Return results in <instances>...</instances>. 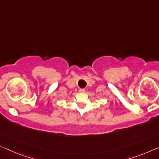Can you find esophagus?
<instances>
[{
    "instance_id": "1",
    "label": "esophagus",
    "mask_w": 159,
    "mask_h": 159,
    "mask_svg": "<svg viewBox=\"0 0 159 159\" xmlns=\"http://www.w3.org/2000/svg\"><path fill=\"white\" fill-rule=\"evenodd\" d=\"M85 90L84 89H79V92H80V93H85Z\"/></svg>"
}]
</instances>
